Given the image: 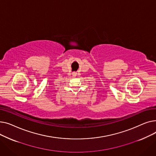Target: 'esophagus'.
<instances>
[{
	"instance_id": "34e87169",
	"label": "esophagus",
	"mask_w": 156,
	"mask_h": 156,
	"mask_svg": "<svg viewBox=\"0 0 156 156\" xmlns=\"http://www.w3.org/2000/svg\"><path fill=\"white\" fill-rule=\"evenodd\" d=\"M76 75H77L76 73H73V76H76Z\"/></svg>"
}]
</instances>
